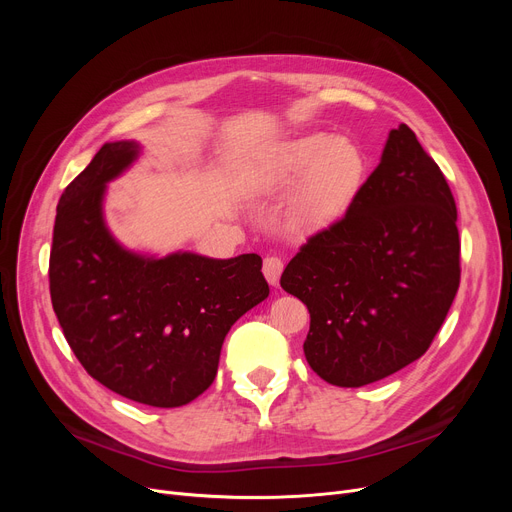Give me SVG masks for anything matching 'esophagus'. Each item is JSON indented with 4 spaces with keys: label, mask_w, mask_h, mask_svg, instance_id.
<instances>
[{
    "label": "esophagus",
    "mask_w": 512,
    "mask_h": 512,
    "mask_svg": "<svg viewBox=\"0 0 512 512\" xmlns=\"http://www.w3.org/2000/svg\"><path fill=\"white\" fill-rule=\"evenodd\" d=\"M284 270V261L280 257H265L263 259V276L270 286L280 284V276Z\"/></svg>",
    "instance_id": "1"
}]
</instances>
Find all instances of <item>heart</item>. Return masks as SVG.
Returning <instances> with one entry per match:
<instances>
[{
  "label": "heart",
  "instance_id": "1",
  "mask_svg": "<svg viewBox=\"0 0 512 512\" xmlns=\"http://www.w3.org/2000/svg\"><path fill=\"white\" fill-rule=\"evenodd\" d=\"M367 176L361 147L324 130L267 145L245 174L251 197L276 199L293 191L286 203L288 226L317 234L338 224L357 201Z\"/></svg>",
  "mask_w": 512,
  "mask_h": 512
}]
</instances>
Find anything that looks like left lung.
Returning <instances> with one entry per match:
<instances>
[{
	"label": "left lung",
	"instance_id": "1",
	"mask_svg": "<svg viewBox=\"0 0 512 512\" xmlns=\"http://www.w3.org/2000/svg\"><path fill=\"white\" fill-rule=\"evenodd\" d=\"M459 253L448 182L400 124L353 207L282 274V288L311 313V369L332 386L359 388L417 361L459 290Z\"/></svg>",
	"mask_w": 512,
	"mask_h": 512
}]
</instances>
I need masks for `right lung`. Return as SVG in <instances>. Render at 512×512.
<instances>
[{
    "label": "right lung",
    "instance_id": "1",
    "mask_svg": "<svg viewBox=\"0 0 512 512\" xmlns=\"http://www.w3.org/2000/svg\"><path fill=\"white\" fill-rule=\"evenodd\" d=\"M143 153L105 143L58 203L49 255L51 305L72 353L112 392L174 409L218 373L230 328L270 294L255 253L213 259L126 249L105 222L107 184Z\"/></svg>",
    "mask_w": 512,
    "mask_h": 512
}]
</instances>
